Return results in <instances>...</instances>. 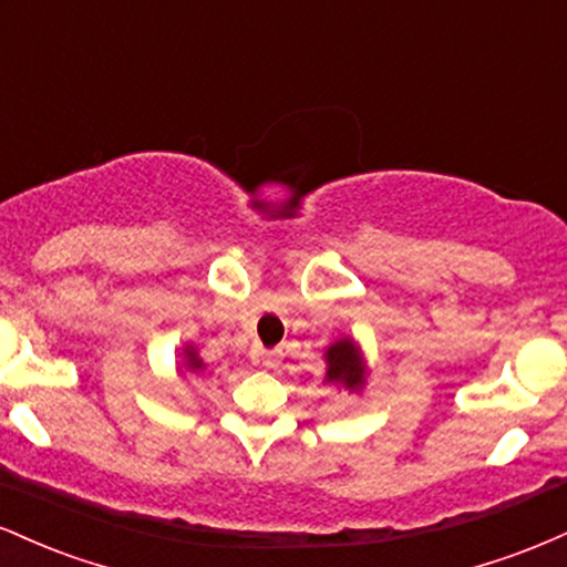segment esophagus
<instances>
[{
  "label": "esophagus",
  "mask_w": 567,
  "mask_h": 567,
  "mask_svg": "<svg viewBox=\"0 0 567 567\" xmlns=\"http://www.w3.org/2000/svg\"><path fill=\"white\" fill-rule=\"evenodd\" d=\"M279 360H282V351H279V349H261V351H258V362H261V365H266V368H275Z\"/></svg>",
  "instance_id": "34e87169"
}]
</instances>
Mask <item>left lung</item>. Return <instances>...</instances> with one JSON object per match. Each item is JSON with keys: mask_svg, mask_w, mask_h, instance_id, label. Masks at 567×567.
I'll return each instance as SVG.
<instances>
[{"mask_svg": "<svg viewBox=\"0 0 567 567\" xmlns=\"http://www.w3.org/2000/svg\"><path fill=\"white\" fill-rule=\"evenodd\" d=\"M328 360V381L330 383H341L347 389H360L362 386V373L360 365H357V349L349 338L333 343L324 354Z\"/></svg>", "mask_w": 567, "mask_h": 567, "instance_id": "1", "label": "left lung"}]
</instances>
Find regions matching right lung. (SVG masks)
<instances>
[{
	"mask_svg": "<svg viewBox=\"0 0 567 567\" xmlns=\"http://www.w3.org/2000/svg\"><path fill=\"white\" fill-rule=\"evenodd\" d=\"M186 357H188V362H186L188 370H202V360L197 354H194L192 349H186Z\"/></svg>",
	"mask_w": 567,
	"mask_h": 567,
	"instance_id": "add662e5",
	"label": "right lung"
}]
</instances>
